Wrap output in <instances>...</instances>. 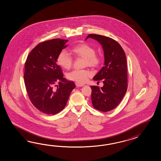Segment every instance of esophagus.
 Listing matches in <instances>:
<instances>
[{
    "mask_svg": "<svg viewBox=\"0 0 161 161\" xmlns=\"http://www.w3.org/2000/svg\"><path fill=\"white\" fill-rule=\"evenodd\" d=\"M75 86H77V87H81V86H84V84H79V83H75Z\"/></svg>",
    "mask_w": 161,
    "mask_h": 161,
    "instance_id": "esophagus-1",
    "label": "esophagus"
}]
</instances>
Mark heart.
<instances>
[{"label":"heart","mask_w":161,"mask_h":161,"mask_svg":"<svg viewBox=\"0 0 161 161\" xmlns=\"http://www.w3.org/2000/svg\"><path fill=\"white\" fill-rule=\"evenodd\" d=\"M72 53L76 57L84 58L85 59L84 65L90 67H97L100 63V58L95 54V48L87 44L82 43L74 47ZM73 58L65 50H62L58 54L57 63L64 69H69L73 64ZM92 75L88 70H75L68 73V78L70 80L79 83L84 84L87 79Z\"/></svg>","instance_id":"1"}]
</instances>
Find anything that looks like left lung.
<instances>
[{
  "label": "left lung",
  "mask_w": 161,
  "mask_h": 161,
  "mask_svg": "<svg viewBox=\"0 0 161 161\" xmlns=\"http://www.w3.org/2000/svg\"><path fill=\"white\" fill-rule=\"evenodd\" d=\"M91 38L97 40L104 51V66L93 79L103 86L101 88L91 86V100L95 108L107 112L118 106L125 96L128 87L127 64L125 52L119 44L106 36L90 34L86 40Z\"/></svg>",
  "instance_id": "obj_1"
}]
</instances>
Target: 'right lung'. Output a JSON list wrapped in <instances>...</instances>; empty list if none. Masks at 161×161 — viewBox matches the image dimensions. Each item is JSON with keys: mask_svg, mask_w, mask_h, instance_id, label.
<instances>
[{"mask_svg": "<svg viewBox=\"0 0 161 161\" xmlns=\"http://www.w3.org/2000/svg\"><path fill=\"white\" fill-rule=\"evenodd\" d=\"M68 42L55 39L40 43L31 51L25 62L24 78L29 99L45 114L54 115L62 111L75 87L74 82L64 79L57 64L58 54L68 46Z\"/></svg>", "mask_w": 161, "mask_h": 161, "instance_id": "obj_1", "label": "right lung"}]
</instances>
